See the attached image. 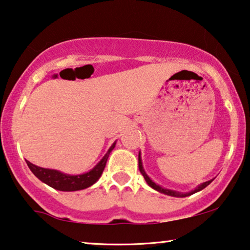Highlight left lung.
<instances>
[{
    "mask_svg": "<svg viewBox=\"0 0 250 250\" xmlns=\"http://www.w3.org/2000/svg\"><path fill=\"white\" fill-rule=\"evenodd\" d=\"M138 166H139V171L142 172V175L144 176V178H145V181L147 182V184L151 186L152 188H154V189H156V191H159V192H161V193H164V194H167V195H171V197H181V198H183V197H188V195H189V194H193V193H195V192H199V191H201V189H204L206 186H208L209 184H210L211 183V181H208V182H206V183H204V184H201L200 186H198L197 188L194 189V191L193 192H191V193H186V194H183V193H179V192H175V191H171V189H167V188H162L161 186H159V185H156L154 182H152L151 179H149V177L147 175L145 174V171H144V169H143V166H142V160H141V155H138Z\"/></svg>",
    "mask_w": 250,
    "mask_h": 250,
    "instance_id": "8db88e82",
    "label": "left lung"
}]
</instances>
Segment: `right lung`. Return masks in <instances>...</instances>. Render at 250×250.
<instances>
[{"mask_svg":"<svg viewBox=\"0 0 250 250\" xmlns=\"http://www.w3.org/2000/svg\"><path fill=\"white\" fill-rule=\"evenodd\" d=\"M114 146H115V143L111 146V147H109L108 152L106 153L104 158L101 160V162H99L94 169H91L90 171L83 175H76V176L66 175V174H62L61 171L52 170V169L38 167V166L31 164V162L27 161V160H26V164H27L33 174H34L40 181L45 183V184L51 186V188L59 189V191H66V192L79 191V189L89 188V186L95 184V183L98 181L99 177H101L103 174V171H104L106 161H107L109 153H111L113 148H114Z\"/></svg>","mask_w":250,"mask_h":250,"instance_id":"right-lung-1","label":"right lung"}]
</instances>
